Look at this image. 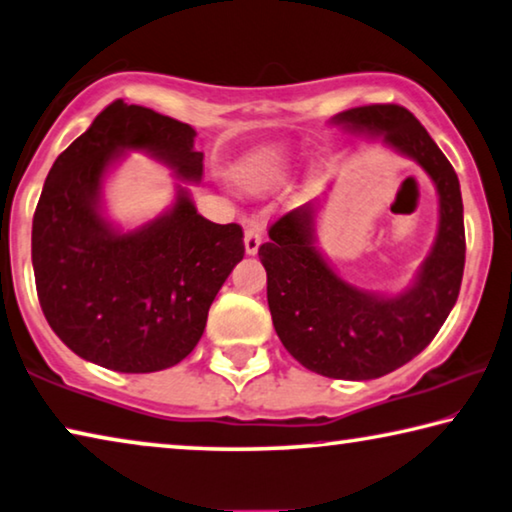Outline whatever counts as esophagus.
<instances>
[{
  "label": "esophagus",
  "instance_id": "1",
  "mask_svg": "<svg viewBox=\"0 0 512 512\" xmlns=\"http://www.w3.org/2000/svg\"><path fill=\"white\" fill-rule=\"evenodd\" d=\"M261 242H263L261 226H258V224H249L247 229H245V251H247V254H249V256L258 254V247H261Z\"/></svg>",
  "mask_w": 512,
  "mask_h": 512
}]
</instances>
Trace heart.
Segmentation results:
<instances>
[{"mask_svg":"<svg viewBox=\"0 0 512 512\" xmlns=\"http://www.w3.org/2000/svg\"><path fill=\"white\" fill-rule=\"evenodd\" d=\"M281 174V155L277 151H263L249 160L245 167L240 169V183L249 187V190H261L267 187L274 178Z\"/></svg>","mask_w":512,"mask_h":512,"instance_id":"obj_1","label":"heart"}]
</instances>
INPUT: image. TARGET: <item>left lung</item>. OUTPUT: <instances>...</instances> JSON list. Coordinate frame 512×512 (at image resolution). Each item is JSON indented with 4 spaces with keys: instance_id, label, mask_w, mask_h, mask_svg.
<instances>
[{
    "instance_id": "1",
    "label": "left lung",
    "mask_w": 512,
    "mask_h": 512,
    "mask_svg": "<svg viewBox=\"0 0 512 512\" xmlns=\"http://www.w3.org/2000/svg\"><path fill=\"white\" fill-rule=\"evenodd\" d=\"M371 132L412 157L439 194V231L416 281L384 297L350 286L316 249V206L306 203L270 226L258 249L267 304L283 348L309 371L334 380H373L414 359L435 338L458 300L465 272V219L458 176L410 109L364 105L332 119Z\"/></svg>"
}]
</instances>
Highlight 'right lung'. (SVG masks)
Wrapping results in <instances>:
<instances>
[{"instance_id":"obj_1","label":"right lung","mask_w":512,"mask_h":512,"mask_svg":"<svg viewBox=\"0 0 512 512\" xmlns=\"http://www.w3.org/2000/svg\"><path fill=\"white\" fill-rule=\"evenodd\" d=\"M187 123L114 100L45 178L31 226V263L47 322L75 355L119 373H153L183 361L208 309L245 256L240 224L196 212L183 187L167 215L116 231L100 212L107 169L144 151L183 180H199L203 153Z\"/></svg>"}]
</instances>
